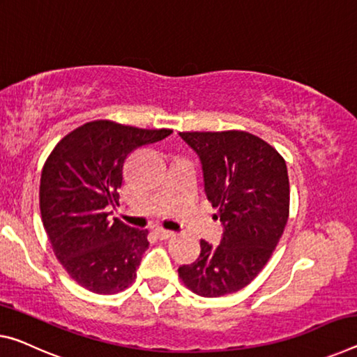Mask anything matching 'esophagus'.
I'll return each mask as SVG.
<instances>
[{
    "label": "esophagus",
    "instance_id": "esophagus-1",
    "mask_svg": "<svg viewBox=\"0 0 357 357\" xmlns=\"http://www.w3.org/2000/svg\"><path fill=\"white\" fill-rule=\"evenodd\" d=\"M154 231H155V235H157L160 240L172 238V236L174 235L173 230H167V229H163V227H157Z\"/></svg>",
    "mask_w": 357,
    "mask_h": 357
}]
</instances>
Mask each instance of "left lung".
<instances>
[{
  "mask_svg": "<svg viewBox=\"0 0 357 357\" xmlns=\"http://www.w3.org/2000/svg\"><path fill=\"white\" fill-rule=\"evenodd\" d=\"M199 154L205 192L219 208V246L200 241V256L178 268L202 297H220L250 284L268 262L289 218V176L280 152L240 130L183 132Z\"/></svg>",
  "mask_w": 357,
  "mask_h": 357,
  "instance_id": "8db88e82",
  "label": "left lung"
}]
</instances>
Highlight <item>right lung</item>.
<instances>
[{"label": "right lung", "mask_w": 357, "mask_h": 357, "mask_svg": "<svg viewBox=\"0 0 357 357\" xmlns=\"http://www.w3.org/2000/svg\"><path fill=\"white\" fill-rule=\"evenodd\" d=\"M172 133L93 121L68 133L50 152L39 185L43 225L56 259L77 284L106 296L137 278L149 231L111 220L107 209L119 205L127 157Z\"/></svg>", "instance_id": "right-lung-1"}]
</instances>
